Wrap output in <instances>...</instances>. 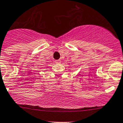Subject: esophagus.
<instances>
[{"label": "esophagus", "instance_id": "34e87169", "mask_svg": "<svg viewBox=\"0 0 123 123\" xmlns=\"http://www.w3.org/2000/svg\"><path fill=\"white\" fill-rule=\"evenodd\" d=\"M61 62V61L60 59H58V60L55 61V63H56V64H60Z\"/></svg>", "mask_w": 123, "mask_h": 123}]
</instances>
